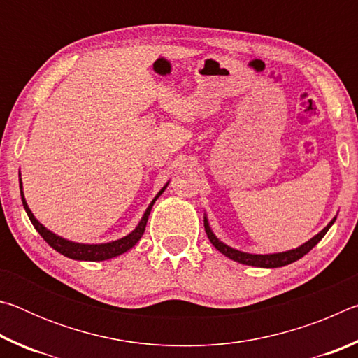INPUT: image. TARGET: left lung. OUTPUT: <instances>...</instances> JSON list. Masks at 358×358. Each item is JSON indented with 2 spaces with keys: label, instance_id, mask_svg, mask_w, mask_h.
<instances>
[{
  "label": "left lung",
  "instance_id": "8db88e82",
  "mask_svg": "<svg viewBox=\"0 0 358 358\" xmlns=\"http://www.w3.org/2000/svg\"><path fill=\"white\" fill-rule=\"evenodd\" d=\"M335 220L336 217H333V220L329 222V226L324 227L316 235V237L308 240L306 243H303L301 246L295 248V250H290L286 252H276V254H248V252H241L238 250H234V248L224 245L222 241H220L215 237V234L211 232V229L208 226L207 217H203V226H205V232H207V237L211 241V245H213L217 251L222 252L224 256H227L229 259L235 260V262H240L245 265L260 266V268H276V266H284V265L292 264V262H295V260L301 259L305 254L310 252L313 248L324 238V235L329 232V229L331 227V224L335 222Z\"/></svg>",
  "mask_w": 358,
  "mask_h": 358
}]
</instances>
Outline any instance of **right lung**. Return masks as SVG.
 I'll list each match as a JSON object with an SVG mask.
<instances>
[{"label": "right lung", "mask_w": 358, "mask_h": 358, "mask_svg": "<svg viewBox=\"0 0 358 358\" xmlns=\"http://www.w3.org/2000/svg\"><path fill=\"white\" fill-rule=\"evenodd\" d=\"M167 185L162 187L159 192H157V196L153 199V202L148 205L147 211H145V215L142 216V220H141V222H138V226L134 230H132L129 235H126V237L120 238V240L110 241V243H101V245H82V243H76V241H69V240H64L62 237H58V235L50 232V230L45 229L38 220H36L34 215L31 213V210L28 208L25 196H23V191L20 194H22L23 207H25V211H27V215L29 217V221L33 222L34 229L38 230V232L41 234V237L44 238L47 243L53 248V250L58 251L59 254H63V256H66V257H69V259L93 260V262H94V260H107V259L117 257V256H120V254H123L128 250H131V248L142 238V235L145 232V226H147L151 207H153L156 199L159 197L162 192H164ZM20 189H22V180H20Z\"/></svg>", "instance_id": "add662e5"}]
</instances>
